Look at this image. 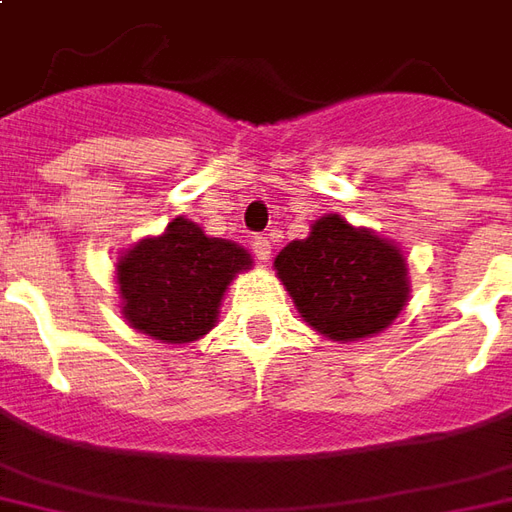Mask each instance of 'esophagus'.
<instances>
[{
    "mask_svg": "<svg viewBox=\"0 0 512 512\" xmlns=\"http://www.w3.org/2000/svg\"><path fill=\"white\" fill-rule=\"evenodd\" d=\"M253 253H256V259H262V262L270 259V239H267L264 233L253 236Z\"/></svg>",
    "mask_w": 512,
    "mask_h": 512,
    "instance_id": "esophagus-1",
    "label": "esophagus"
}]
</instances>
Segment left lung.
<instances>
[{
    "label": "left lung",
    "instance_id": "1",
    "mask_svg": "<svg viewBox=\"0 0 512 512\" xmlns=\"http://www.w3.org/2000/svg\"><path fill=\"white\" fill-rule=\"evenodd\" d=\"M276 270L301 318L335 341L369 338L406 307V259L392 242L352 228L338 214L276 256Z\"/></svg>",
    "mask_w": 512,
    "mask_h": 512
}]
</instances>
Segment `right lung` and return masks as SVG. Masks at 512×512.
I'll return each mask as SVG.
<instances>
[{
  "mask_svg": "<svg viewBox=\"0 0 512 512\" xmlns=\"http://www.w3.org/2000/svg\"><path fill=\"white\" fill-rule=\"evenodd\" d=\"M248 267V250L211 239L180 216L163 236L143 239L118 262L123 315L157 341H197L214 327L233 276Z\"/></svg>",
  "mask_w": 512,
  "mask_h": 512,
  "instance_id": "right-lung-1",
  "label": "right lung"
}]
</instances>
